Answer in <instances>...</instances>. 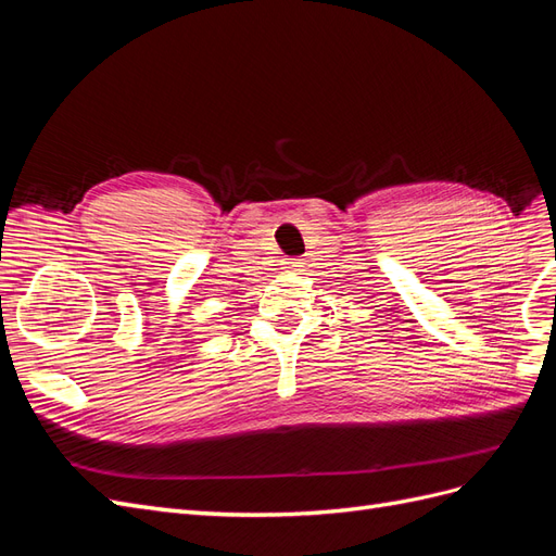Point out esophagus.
<instances>
[{"instance_id":"esophagus-1","label":"esophagus","mask_w":556,"mask_h":556,"mask_svg":"<svg viewBox=\"0 0 556 556\" xmlns=\"http://www.w3.org/2000/svg\"><path fill=\"white\" fill-rule=\"evenodd\" d=\"M299 266H301V260H288V262H285V268H288V271H299Z\"/></svg>"}]
</instances>
